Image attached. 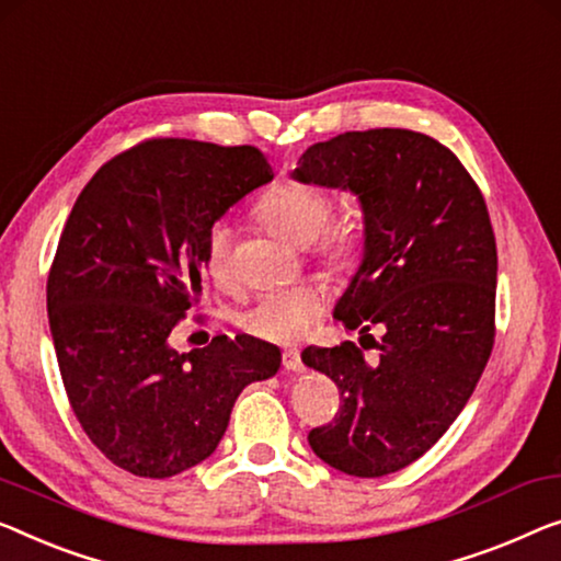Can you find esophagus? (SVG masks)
<instances>
[{"label":"esophagus","instance_id":"esophagus-1","mask_svg":"<svg viewBox=\"0 0 561 561\" xmlns=\"http://www.w3.org/2000/svg\"><path fill=\"white\" fill-rule=\"evenodd\" d=\"M282 365H284V370H289V373H302L305 370L302 357H299V350H284Z\"/></svg>","mask_w":561,"mask_h":561}]
</instances>
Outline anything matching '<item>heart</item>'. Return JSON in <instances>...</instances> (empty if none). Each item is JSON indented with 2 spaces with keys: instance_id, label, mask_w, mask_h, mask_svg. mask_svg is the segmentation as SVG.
<instances>
[{
  "instance_id": "obj_1",
  "label": "heart",
  "mask_w": 561,
  "mask_h": 561,
  "mask_svg": "<svg viewBox=\"0 0 561 561\" xmlns=\"http://www.w3.org/2000/svg\"><path fill=\"white\" fill-rule=\"evenodd\" d=\"M259 219L291 247H309L317 239L320 254L328 264L350 266L365 247V219L360 214H345L332 224V196L322 186L307 181H284L264 194L256 206ZM231 231L227 224H214L206 233V270L216 282L229 279ZM324 307L320 289L284 287L259 295L244 312L239 324L256 337L274 342H295L312 330Z\"/></svg>"
}]
</instances>
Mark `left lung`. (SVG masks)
Wrapping results in <instances>:
<instances>
[{
	"label": "left lung",
	"mask_w": 561,
	"mask_h": 561,
	"mask_svg": "<svg viewBox=\"0 0 561 561\" xmlns=\"http://www.w3.org/2000/svg\"><path fill=\"white\" fill-rule=\"evenodd\" d=\"M297 181L353 191L363 262L334 320L386 334L373 365L355 342L305 347L340 388V413L309 446L342 473L378 479L421 458L471 398L494 347L496 239L476 181L446 146L405 128L309 146ZM373 337V334H370Z\"/></svg>",
	"instance_id": "1"
}]
</instances>
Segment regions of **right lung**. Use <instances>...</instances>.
I'll use <instances>...</instances> for the list:
<instances>
[{"label":"right lung","mask_w":561,"mask_h":561,"mask_svg":"<svg viewBox=\"0 0 561 561\" xmlns=\"http://www.w3.org/2000/svg\"><path fill=\"white\" fill-rule=\"evenodd\" d=\"M274 179L262 150L156 138L115 156L75 201L47 279L70 405L107 461L169 479L208 458L239 392L277 375V345L219 334L179 353L201 295L206 233Z\"/></svg>","instance_id":"add662e5"}]
</instances>
